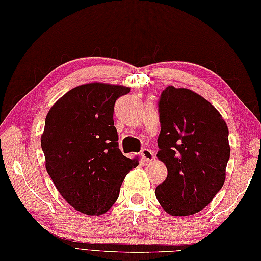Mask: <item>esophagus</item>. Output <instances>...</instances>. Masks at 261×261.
<instances>
[{
    "mask_svg": "<svg viewBox=\"0 0 261 261\" xmlns=\"http://www.w3.org/2000/svg\"><path fill=\"white\" fill-rule=\"evenodd\" d=\"M140 155H141V158H142V160H144V161H147V162H149V161H151L152 160L153 158H154V155H153V152L151 150H149V149H143L142 151H141V153H140Z\"/></svg>",
    "mask_w": 261,
    "mask_h": 261,
    "instance_id": "34e87169",
    "label": "esophagus"
}]
</instances>
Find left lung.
Here are the masks:
<instances>
[{
  "label": "left lung",
  "instance_id": "left-lung-1",
  "mask_svg": "<svg viewBox=\"0 0 261 261\" xmlns=\"http://www.w3.org/2000/svg\"><path fill=\"white\" fill-rule=\"evenodd\" d=\"M158 111L156 156L166 165L168 175L155 188V197L169 215L197 214L225 184L228 126L210 102L188 89L166 88Z\"/></svg>",
  "mask_w": 261,
  "mask_h": 261
}]
</instances>
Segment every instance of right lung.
<instances>
[{
  "label": "right lung",
  "instance_id": "1",
  "mask_svg": "<svg viewBox=\"0 0 261 261\" xmlns=\"http://www.w3.org/2000/svg\"><path fill=\"white\" fill-rule=\"evenodd\" d=\"M130 88L106 83L76 87L45 118L41 147L61 196L82 214L99 216L117 201L125 175L138 166L119 149L113 121L117 99Z\"/></svg>",
  "mask_w": 261,
  "mask_h": 261
}]
</instances>
